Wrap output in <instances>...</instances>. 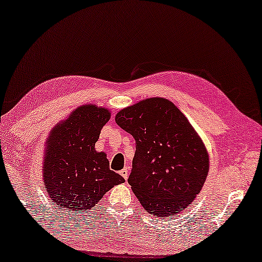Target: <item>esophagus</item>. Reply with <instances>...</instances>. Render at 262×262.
<instances>
[{
  "instance_id": "esophagus-1",
  "label": "esophagus",
  "mask_w": 262,
  "mask_h": 262,
  "mask_svg": "<svg viewBox=\"0 0 262 262\" xmlns=\"http://www.w3.org/2000/svg\"><path fill=\"white\" fill-rule=\"evenodd\" d=\"M119 174H121L122 177L125 179V181H126L127 178H128V170H127V168H123L121 171H119Z\"/></svg>"
}]
</instances>
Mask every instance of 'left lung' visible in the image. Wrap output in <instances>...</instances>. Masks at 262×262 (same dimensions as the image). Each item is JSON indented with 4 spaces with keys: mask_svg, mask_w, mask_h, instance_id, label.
Returning <instances> with one entry per match:
<instances>
[{
    "mask_svg": "<svg viewBox=\"0 0 262 262\" xmlns=\"http://www.w3.org/2000/svg\"><path fill=\"white\" fill-rule=\"evenodd\" d=\"M115 121L136 140L127 182L144 209L168 217L191 204L208 177L209 156L178 106L146 98L119 111Z\"/></svg>",
    "mask_w": 262,
    "mask_h": 262,
    "instance_id": "obj_1",
    "label": "left lung"
}]
</instances>
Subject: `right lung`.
<instances>
[{
    "label": "right lung",
    "mask_w": 262,
    "mask_h": 262,
    "mask_svg": "<svg viewBox=\"0 0 262 262\" xmlns=\"http://www.w3.org/2000/svg\"><path fill=\"white\" fill-rule=\"evenodd\" d=\"M109 119L108 109L85 104L51 131L42 178L58 208L68 212L87 211L114 186L125 182L110 169L106 154L95 151L102 127Z\"/></svg>",
    "instance_id": "1"
}]
</instances>
